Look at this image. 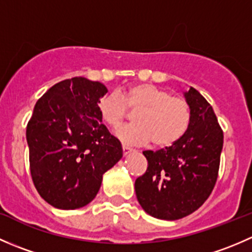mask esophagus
<instances>
[{"mask_svg":"<svg viewBox=\"0 0 252 252\" xmlns=\"http://www.w3.org/2000/svg\"><path fill=\"white\" fill-rule=\"evenodd\" d=\"M122 149H123L124 156H126V155H129L131 151H133V149H130V147H128V146H124V145H123V147H122Z\"/></svg>","mask_w":252,"mask_h":252,"instance_id":"obj_1","label":"esophagus"}]
</instances>
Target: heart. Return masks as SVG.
Here are the masks:
<instances>
[{"label": "heart", "instance_id": "1", "mask_svg": "<svg viewBox=\"0 0 252 252\" xmlns=\"http://www.w3.org/2000/svg\"><path fill=\"white\" fill-rule=\"evenodd\" d=\"M101 121L117 128L135 112L130 126H122L114 135L126 145H146L152 141L156 147H168L178 142L188 131L191 110L184 98L152 84H136L123 93H110L97 101Z\"/></svg>", "mask_w": 252, "mask_h": 252}]
</instances>
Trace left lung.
I'll return each mask as SVG.
<instances>
[{
    "label": "left lung",
    "instance_id": "8db88e82",
    "mask_svg": "<svg viewBox=\"0 0 252 252\" xmlns=\"http://www.w3.org/2000/svg\"><path fill=\"white\" fill-rule=\"evenodd\" d=\"M191 110L185 135L172 146L144 151L147 169L135 180L142 210L158 220L187 217L207 200L216 184L223 131L212 106L196 89L184 91Z\"/></svg>",
    "mask_w": 252,
    "mask_h": 252
}]
</instances>
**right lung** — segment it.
Listing matches in <instances>:
<instances>
[{"label": "right lung", "mask_w": 252, "mask_h": 252, "mask_svg": "<svg viewBox=\"0 0 252 252\" xmlns=\"http://www.w3.org/2000/svg\"><path fill=\"white\" fill-rule=\"evenodd\" d=\"M107 91L98 81L75 77L55 84L35 105L27 126L30 172L40 196L53 207L90 204L103 174L123 157L96 107Z\"/></svg>", "instance_id": "right-lung-1"}]
</instances>
